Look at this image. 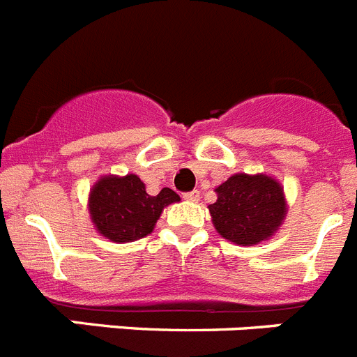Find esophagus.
I'll return each instance as SVG.
<instances>
[{
  "label": "esophagus",
  "instance_id": "esophagus-1",
  "mask_svg": "<svg viewBox=\"0 0 357 357\" xmlns=\"http://www.w3.org/2000/svg\"><path fill=\"white\" fill-rule=\"evenodd\" d=\"M182 197L189 202H198L200 200V191H198V189H193V191H188V193H184Z\"/></svg>",
  "mask_w": 357,
  "mask_h": 357
}]
</instances>
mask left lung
<instances>
[{"label":"left lung","instance_id":"1","mask_svg":"<svg viewBox=\"0 0 357 357\" xmlns=\"http://www.w3.org/2000/svg\"><path fill=\"white\" fill-rule=\"evenodd\" d=\"M216 193L218 200L209 206L214 227L243 247L268 239L284 220L282 188L266 175H232Z\"/></svg>","mask_w":357,"mask_h":357}]
</instances>
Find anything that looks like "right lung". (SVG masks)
Instances as JSON below:
<instances>
[{
  "label": "right lung",
  "instance_id": "1",
  "mask_svg": "<svg viewBox=\"0 0 357 357\" xmlns=\"http://www.w3.org/2000/svg\"><path fill=\"white\" fill-rule=\"evenodd\" d=\"M178 200L169 188L148 195L137 175L103 176L91 191L89 213L100 234L125 243L150 234L164 207Z\"/></svg>",
  "mask_w": 357,
  "mask_h": 357
}]
</instances>
